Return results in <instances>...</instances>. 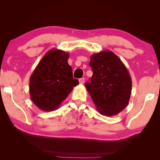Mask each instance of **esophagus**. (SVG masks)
I'll list each match as a JSON object with an SVG mask.
<instances>
[{
  "instance_id": "esophagus-1",
  "label": "esophagus",
  "mask_w": 160,
  "mask_h": 160,
  "mask_svg": "<svg viewBox=\"0 0 160 160\" xmlns=\"http://www.w3.org/2000/svg\"><path fill=\"white\" fill-rule=\"evenodd\" d=\"M79 83L81 84H83L84 83V78H80L79 79Z\"/></svg>"
}]
</instances>
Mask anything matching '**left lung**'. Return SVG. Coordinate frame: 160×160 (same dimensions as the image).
Masks as SVG:
<instances>
[{"instance_id": "1", "label": "left lung", "mask_w": 160, "mask_h": 160, "mask_svg": "<svg viewBox=\"0 0 160 160\" xmlns=\"http://www.w3.org/2000/svg\"><path fill=\"white\" fill-rule=\"evenodd\" d=\"M92 76L85 87L96 108L104 116L117 115L126 108L132 91L130 73L122 60L111 51L91 56Z\"/></svg>"}]
</instances>
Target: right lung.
<instances>
[{
	"instance_id": "obj_1",
	"label": "right lung",
	"mask_w": 160,
	"mask_h": 160,
	"mask_svg": "<svg viewBox=\"0 0 160 160\" xmlns=\"http://www.w3.org/2000/svg\"><path fill=\"white\" fill-rule=\"evenodd\" d=\"M69 53L52 49L43 57L30 77V95L41 110L54 111L71 92L78 81L73 78Z\"/></svg>"
}]
</instances>
